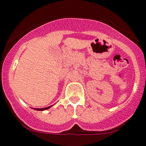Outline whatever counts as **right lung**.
I'll return each mask as SVG.
<instances>
[{
	"mask_svg": "<svg viewBox=\"0 0 146 146\" xmlns=\"http://www.w3.org/2000/svg\"><path fill=\"white\" fill-rule=\"evenodd\" d=\"M52 107V105L51 106H49L47 107V108H34L35 110H46L49 109V108H50Z\"/></svg>",
	"mask_w": 146,
	"mask_h": 146,
	"instance_id": "add662e5",
	"label": "right lung"
}]
</instances>
